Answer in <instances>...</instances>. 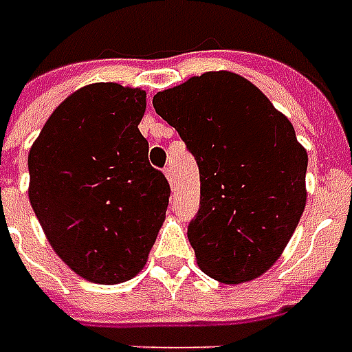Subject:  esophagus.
<instances>
[{"mask_svg": "<svg viewBox=\"0 0 352 352\" xmlns=\"http://www.w3.org/2000/svg\"><path fill=\"white\" fill-rule=\"evenodd\" d=\"M164 176H166V180L170 182V186H172V188H174V178H172L170 166H166V168H164Z\"/></svg>", "mask_w": 352, "mask_h": 352, "instance_id": "1", "label": "esophagus"}]
</instances>
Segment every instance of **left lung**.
<instances>
[{"label": "left lung", "instance_id": "left-lung-1", "mask_svg": "<svg viewBox=\"0 0 352 352\" xmlns=\"http://www.w3.org/2000/svg\"><path fill=\"white\" fill-rule=\"evenodd\" d=\"M153 108L199 164L201 204L188 226L199 267L226 284L263 275L307 201V151L292 123L231 72H206L157 92Z\"/></svg>", "mask_w": 352, "mask_h": 352}]
</instances>
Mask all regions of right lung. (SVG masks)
<instances>
[{
    "mask_svg": "<svg viewBox=\"0 0 352 352\" xmlns=\"http://www.w3.org/2000/svg\"><path fill=\"white\" fill-rule=\"evenodd\" d=\"M146 92L83 87L52 111L30 149V203L45 235L91 283L129 280L148 261L170 186L138 131Z\"/></svg>",
    "mask_w": 352,
    "mask_h": 352,
    "instance_id": "1",
    "label": "right lung"
}]
</instances>
